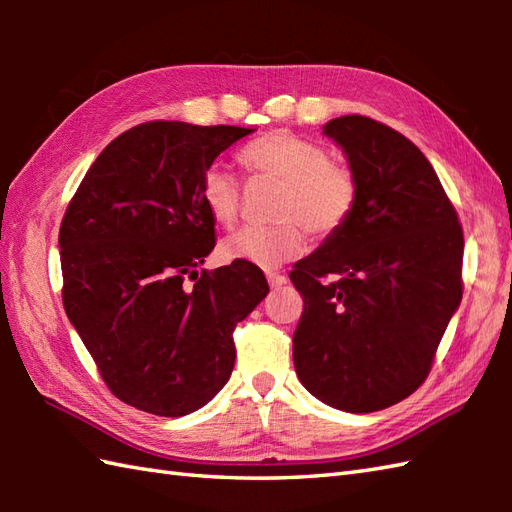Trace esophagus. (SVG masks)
Here are the masks:
<instances>
[{
    "label": "esophagus",
    "instance_id": "esophagus-1",
    "mask_svg": "<svg viewBox=\"0 0 512 512\" xmlns=\"http://www.w3.org/2000/svg\"><path fill=\"white\" fill-rule=\"evenodd\" d=\"M268 277V284H270V288H279V286H284L286 284V275H279V273H268L266 275Z\"/></svg>",
    "mask_w": 512,
    "mask_h": 512
}]
</instances>
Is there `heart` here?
I'll list each match as a JSON object with an SVG mask.
<instances>
[{
  "mask_svg": "<svg viewBox=\"0 0 512 512\" xmlns=\"http://www.w3.org/2000/svg\"><path fill=\"white\" fill-rule=\"evenodd\" d=\"M250 178L279 182L273 226H248L224 239L228 262L273 270L303 253L306 232L328 239L352 220L358 204L356 173L332 160L319 143L288 129H273L239 149ZM200 198L217 224L233 226L239 215V182L220 167L202 173Z\"/></svg>",
  "mask_w": 512,
  "mask_h": 512,
  "instance_id": "obj_1",
  "label": "heart"
}]
</instances>
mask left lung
<instances>
[{"label": "left lung", "instance_id": "left-lung-1", "mask_svg": "<svg viewBox=\"0 0 512 512\" xmlns=\"http://www.w3.org/2000/svg\"><path fill=\"white\" fill-rule=\"evenodd\" d=\"M323 134L350 160L358 204L290 273L303 297L292 358L312 396L369 413L411 396L429 376L462 301L464 235L409 138L361 114L334 118Z\"/></svg>", "mask_w": 512, "mask_h": 512}]
</instances>
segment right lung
I'll list each match as a JSON object with an SVG mask.
<instances>
[{
    "mask_svg": "<svg viewBox=\"0 0 512 512\" xmlns=\"http://www.w3.org/2000/svg\"><path fill=\"white\" fill-rule=\"evenodd\" d=\"M250 132L140 123L101 151L65 209V314L105 385L140 411L206 405L231 378L235 325L268 295L253 264L198 270L215 246L202 173Z\"/></svg>",
    "mask_w": 512,
    "mask_h": 512,
    "instance_id": "1",
    "label": "right lung"
}]
</instances>
